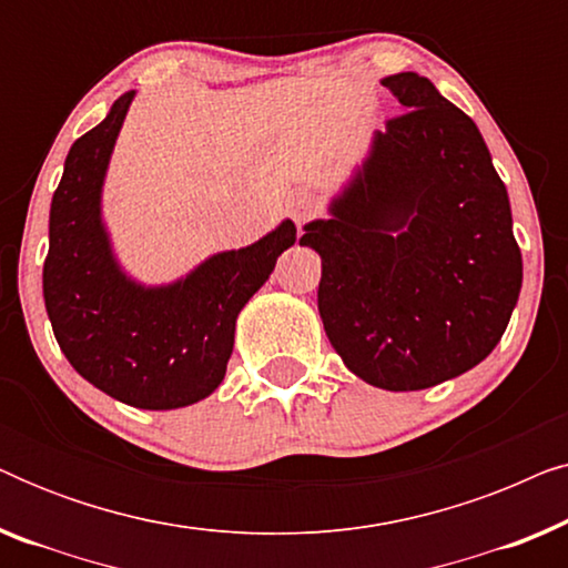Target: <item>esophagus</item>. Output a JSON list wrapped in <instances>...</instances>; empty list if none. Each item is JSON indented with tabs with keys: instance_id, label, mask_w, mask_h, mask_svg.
<instances>
[{
	"instance_id": "obj_1",
	"label": "esophagus",
	"mask_w": 568,
	"mask_h": 568,
	"mask_svg": "<svg viewBox=\"0 0 568 568\" xmlns=\"http://www.w3.org/2000/svg\"><path fill=\"white\" fill-rule=\"evenodd\" d=\"M286 209H290L294 222H305L317 212V201L310 191H294Z\"/></svg>"
}]
</instances>
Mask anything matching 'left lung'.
Listing matches in <instances>:
<instances>
[{"label": "left lung", "instance_id": "obj_1", "mask_svg": "<svg viewBox=\"0 0 568 568\" xmlns=\"http://www.w3.org/2000/svg\"><path fill=\"white\" fill-rule=\"evenodd\" d=\"M403 113L310 222L325 333L356 377L424 390L484 362L523 286V253L491 154L470 115L416 72L385 77Z\"/></svg>", "mask_w": 568, "mask_h": 568}]
</instances>
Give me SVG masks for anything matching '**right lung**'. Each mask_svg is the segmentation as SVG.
Listing matches in <instances>:
<instances>
[{"label": "right lung", "mask_w": 568, "mask_h": 568, "mask_svg": "<svg viewBox=\"0 0 568 568\" xmlns=\"http://www.w3.org/2000/svg\"><path fill=\"white\" fill-rule=\"evenodd\" d=\"M131 100L134 90L123 92L67 154L51 201L43 300L61 352L88 383L126 406L170 410L220 387L240 310L294 245L297 227L286 220L175 284L131 282L100 222V189Z\"/></svg>", "instance_id": "obj_1"}]
</instances>
